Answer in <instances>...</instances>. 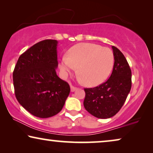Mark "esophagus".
Listing matches in <instances>:
<instances>
[{
	"label": "esophagus",
	"instance_id": "1",
	"mask_svg": "<svg viewBox=\"0 0 153 153\" xmlns=\"http://www.w3.org/2000/svg\"><path fill=\"white\" fill-rule=\"evenodd\" d=\"M70 89H71V92H74L77 89V88L73 86V85H70Z\"/></svg>",
	"mask_w": 153,
	"mask_h": 153
}]
</instances>
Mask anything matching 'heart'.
Returning a JSON list of instances; mask_svg holds the SVG:
<instances>
[{
	"label": "heart",
	"instance_id": "1",
	"mask_svg": "<svg viewBox=\"0 0 153 153\" xmlns=\"http://www.w3.org/2000/svg\"><path fill=\"white\" fill-rule=\"evenodd\" d=\"M114 63V53L109 48L92 43H80L69 50L62 58L60 70L66 76L78 68L79 80L88 86L101 84L107 79Z\"/></svg>",
	"mask_w": 153,
	"mask_h": 153
}]
</instances>
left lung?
Returning <instances> with one entry per match:
<instances>
[{"label": "left lung", "mask_w": 153, "mask_h": 153, "mask_svg": "<svg viewBox=\"0 0 153 153\" xmlns=\"http://www.w3.org/2000/svg\"><path fill=\"white\" fill-rule=\"evenodd\" d=\"M114 65L106 82L93 88H84L85 110L98 118H109L124 104L131 87V72L122 52L112 46Z\"/></svg>", "instance_id": "1"}]
</instances>
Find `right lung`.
Segmentation results:
<instances>
[{"label": "right lung", "instance_id": "obj_1", "mask_svg": "<svg viewBox=\"0 0 153 153\" xmlns=\"http://www.w3.org/2000/svg\"><path fill=\"white\" fill-rule=\"evenodd\" d=\"M57 46L55 39L35 44L20 56L13 72L16 100L38 118L58 114L70 92L68 83L56 74Z\"/></svg>", "mask_w": 153, "mask_h": 153}]
</instances>
